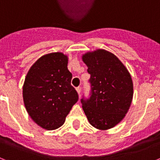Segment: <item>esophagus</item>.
I'll return each mask as SVG.
<instances>
[{"label": "esophagus", "mask_w": 160, "mask_h": 160, "mask_svg": "<svg viewBox=\"0 0 160 160\" xmlns=\"http://www.w3.org/2000/svg\"><path fill=\"white\" fill-rule=\"evenodd\" d=\"M76 91H77V92H78V94L79 95H80V92H81V87H77V88H76Z\"/></svg>", "instance_id": "34e87169"}]
</instances>
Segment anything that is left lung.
<instances>
[{"label": "left lung", "mask_w": 160, "mask_h": 160, "mask_svg": "<svg viewBox=\"0 0 160 160\" xmlns=\"http://www.w3.org/2000/svg\"><path fill=\"white\" fill-rule=\"evenodd\" d=\"M90 74L89 98L81 99L82 108L91 125L99 130L113 128L129 109L133 84L128 69L115 54L105 49L82 56Z\"/></svg>", "instance_id": "1"}]
</instances>
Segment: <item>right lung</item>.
I'll return each mask as SVG.
<instances>
[{
  "label": "right lung",
  "instance_id": "right-lung-1",
  "mask_svg": "<svg viewBox=\"0 0 160 160\" xmlns=\"http://www.w3.org/2000/svg\"><path fill=\"white\" fill-rule=\"evenodd\" d=\"M68 63L62 53H48L32 66L25 78L24 105L32 120L45 129L61 127L79 98Z\"/></svg>",
  "mask_w": 160,
  "mask_h": 160
}]
</instances>
